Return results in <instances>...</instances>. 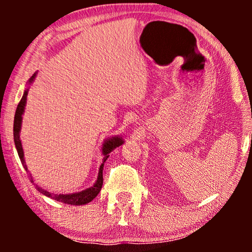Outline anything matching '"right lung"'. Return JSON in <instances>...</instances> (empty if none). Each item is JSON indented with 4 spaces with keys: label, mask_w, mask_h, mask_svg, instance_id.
Listing matches in <instances>:
<instances>
[{
    "label": "right lung",
    "mask_w": 252,
    "mask_h": 252,
    "mask_svg": "<svg viewBox=\"0 0 252 252\" xmlns=\"http://www.w3.org/2000/svg\"><path fill=\"white\" fill-rule=\"evenodd\" d=\"M37 74V71L34 73L32 77L30 78V80L27 81V87L24 91L23 97L20 99L18 106H17L16 113H15V120H13V141H15V146L17 149V153H18V156L20 158V161H22L24 168H25L26 172H30L29 168H27V165L25 163V158H24V149L22 146V141H20V130H22V124H23V115L25 112V106H26V102H27V94H29V89L30 86L33 84L34 79H35ZM124 143V139L122 136L116 135V136H111V137H106L104 140V142L102 144L101 151L103 155V163L101 164V166L98 168V175L97 179H96L95 184L89 187L87 189H84V190L78 191V192H71V194H57V192H53L47 190V189H43L42 187H40L39 185L34 182V179L32 177V174L30 173L31 177V181L35 185V187L39 192L41 194L47 196V197H50L55 199V201L65 203V204H70V205H85L87 203L92 202L96 196L98 195V192L101 191L102 185H103V167H104V163L108 159L110 156V153L112 150H115L116 148H118L119 146H122Z\"/></svg>",
    "instance_id": "1"
}]
</instances>
